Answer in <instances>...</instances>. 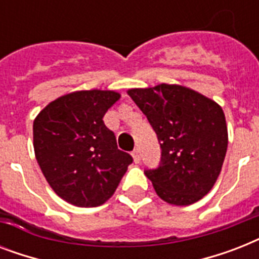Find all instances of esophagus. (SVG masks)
I'll return each instance as SVG.
<instances>
[{"mask_svg":"<svg viewBox=\"0 0 259 259\" xmlns=\"http://www.w3.org/2000/svg\"><path fill=\"white\" fill-rule=\"evenodd\" d=\"M132 156H133L134 162H136V164H140V161H141V152H140V149H134Z\"/></svg>","mask_w":259,"mask_h":259,"instance_id":"34e87169","label":"esophagus"}]
</instances>
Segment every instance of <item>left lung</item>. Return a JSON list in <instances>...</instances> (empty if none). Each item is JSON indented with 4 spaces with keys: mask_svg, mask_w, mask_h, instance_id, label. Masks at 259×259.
I'll return each instance as SVG.
<instances>
[{
    "mask_svg": "<svg viewBox=\"0 0 259 259\" xmlns=\"http://www.w3.org/2000/svg\"><path fill=\"white\" fill-rule=\"evenodd\" d=\"M127 94L145 114L161 146L157 169L145 170L162 200L189 205L207 195L225 161L229 134L217 102L180 84L161 83Z\"/></svg>",
    "mask_w": 259,
    "mask_h": 259,
    "instance_id": "obj_1",
    "label": "left lung"
}]
</instances>
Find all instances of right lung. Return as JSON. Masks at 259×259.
I'll return each mask as SVG.
<instances>
[{
  "label": "right lung",
  "mask_w": 259,
  "mask_h": 259,
  "mask_svg": "<svg viewBox=\"0 0 259 259\" xmlns=\"http://www.w3.org/2000/svg\"><path fill=\"white\" fill-rule=\"evenodd\" d=\"M121 98L110 90H83L59 97L33 121V148L42 175L58 196L76 207H98L115 192L133 162L118 149L103 122Z\"/></svg>",
  "instance_id": "1"
}]
</instances>
